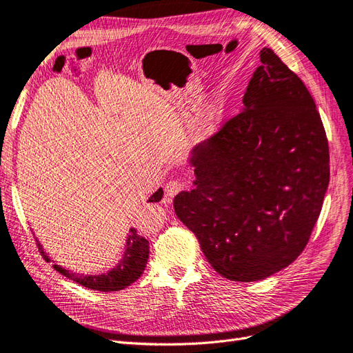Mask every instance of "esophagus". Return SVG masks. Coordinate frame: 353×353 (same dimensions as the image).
<instances>
[{
  "label": "esophagus",
  "mask_w": 353,
  "mask_h": 353,
  "mask_svg": "<svg viewBox=\"0 0 353 353\" xmlns=\"http://www.w3.org/2000/svg\"><path fill=\"white\" fill-rule=\"evenodd\" d=\"M183 189V185L179 183V181H168V183L165 185V194H164V202L170 203L173 201V198L176 196V194Z\"/></svg>",
  "instance_id": "34e87169"
}]
</instances>
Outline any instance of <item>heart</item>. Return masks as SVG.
Returning a JSON list of instances; mask_svg holds the SVG:
<instances>
[{
    "mask_svg": "<svg viewBox=\"0 0 353 353\" xmlns=\"http://www.w3.org/2000/svg\"><path fill=\"white\" fill-rule=\"evenodd\" d=\"M219 123H221V110H219L216 104H214V106L206 112L205 117L202 119V123H201V128H199L201 137L208 138V137L214 135L218 130Z\"/></svg>",
    "mask_w": 353,
    "mask_h": 353,
    "instance_id": "heart-1",
    "label": "heart"
}]
</instances>
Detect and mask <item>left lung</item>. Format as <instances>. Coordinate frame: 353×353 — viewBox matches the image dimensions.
<instances>
[{
    "label": "left lung",
    "instance_id": "1",
    "mask_svg": "<svg viewBox=\"0 0 353 353\" xmlns=\"http://www.w3.org/2000/svg\"><path fill=\"white\" fill-rule=\"evenodd\" d=\"M243 110L193 147V190L174 198L177 218L211 266L253 282L290 266L314 228L329 186V143L310 91L269 48Z\"/></svg>",
    "mask_w": 353,
    "mask_h": 353
}]
</instances>
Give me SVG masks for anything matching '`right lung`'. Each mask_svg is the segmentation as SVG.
Wrapping results in <instances>:
<instances>
[{
    "mask_svg": "<svg viewBox=\"0 0 353 353\" xmlns=\"http://www.w3.org/2000/svg\"><path fill=\"white\" fill-rule=\"evenodd\" d=\"M163 194L164 192L160 188L159 190L152 193V196L148 199V202H160ZM36 241L42 256L46 260H49V262L55 263L54 269L58 270L61 275L85 286L88 290L101 292H113L128 288L130 283H134L142 275L150 256V243L142 236H139L135 228H129V234L125 243V250L117 265L113 266L106 273H100V275H84V273H74L72 270L58 265L55 260H52L50 256L45 252L42 244L39 243L37 239Z\"/></svg>",
    "mask_w": 353,
    "mask_h": 353,
    "instance_id": "right-lung-1",
    "label": "right lung"
}]
</instances>
